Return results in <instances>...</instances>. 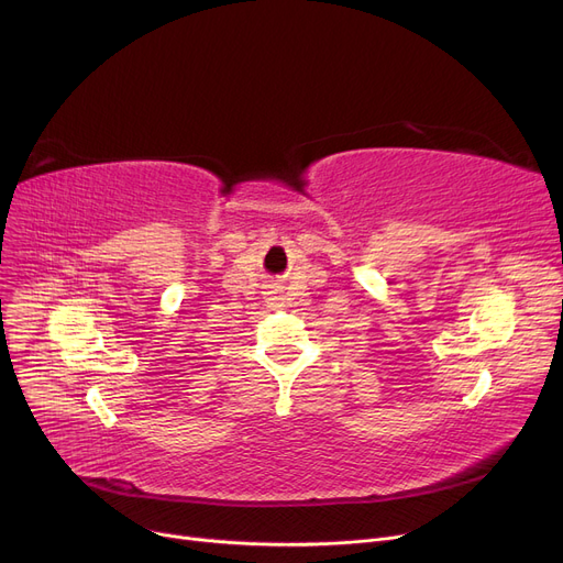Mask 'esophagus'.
Listing matches in <instances>:
<instances>
[{
  "label": "esophagus",
  "instance_id": "esophagus-1",
  "mask_svg": "<svg viewBox=\"0 0 563 563\" xmlns=\"http://www.w3.org/2000/svg\"><path fill=\"white\" fill-rule=\"evenodd\" d=\"M269 301H272V308H283V299L280 297H274Z\"/></svg>",
  "mask_w": 563,
  "mask_h": 563
}]
</instances>
